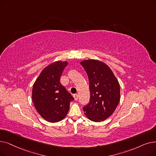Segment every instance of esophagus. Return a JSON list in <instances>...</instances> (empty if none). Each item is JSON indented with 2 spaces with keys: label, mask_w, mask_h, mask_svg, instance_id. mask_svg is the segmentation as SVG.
<instances>
[{
  "label": "esophagus",
  "mask_w": 156,
  "mask_h": 156,
  "mask_svg": "<svg viewBox=\"0 0 156 156\" xmlns=\"http://www.w3.org/2000/svg\"><path fill=\"white\" fill-rule=\"evenodd\" d=\"M74 99H75L76 101H77L78 99V98H79V96L78 94H74Z\"/></svg>",
  "instance_id": "esophagus-1"
}]
</instances>
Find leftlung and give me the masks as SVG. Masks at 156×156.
<instances>
[{
    "label": "left lung",
    "mask_w": 156,
    "mask_h": 156,
    "mask_svg": "<svg viewBox=\"0 0 156 156\" xmlns=\"http://www.w3.org/2000/svg\"><path fill=\"white\" fill-rule=\"evenodd\" d=\"M89 80L90 96L89 104L83 107L85 115L94 122L109 117L119 103L120 85L110 68L96 60L80 63Z\"/></svg>",
    "instance_id": "8db88e82"
}]
</instances>
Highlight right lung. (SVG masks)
<instances>
[{
    "label": "right lung",
    "instance_id": "add662e5",
    "mask_svg": "<svg viewBox=\"0 0 156 156\" xmlns=\"http://www.w3.org/2000/svg\"><path fill=\"white\" fill-rule=\"evenodd\" d=\"M67 62L57 61L41 71L33 85L32 98L36 110L44 119L57 122L65 118L74 100L71 94L60 83Z\"/></svg>",
    "mask_w": 156,
    "mask_h": 156
}]
</instances>
